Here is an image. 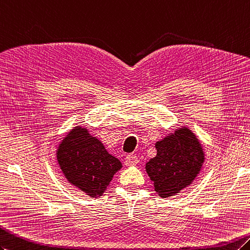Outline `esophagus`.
I'll list each match as a JSON object with an SVG mask.
<instances>
[{
	"mask_svg": "<svg viewBox=\"0 0 250 250\" xmlns=\"http://www.w3.org/2000/svg\"><path fill=\"white\" fill-rule=\"evenodd\" d=\"M138 163V159L137 156L134 154H127L125 156V164L127 166H132V165H136Z\"/></svg>",
	"mask_w": 250,
	"mask_h": 250,
	"instance_id": "34e87169",
	"label": "esophagus"
}]
</instances>
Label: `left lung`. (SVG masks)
Wrapping results in <instances>:
<instances>
[{
    "instance_id": "8db88e82",
    "label": "left lung",
    "mask_w": 250,
    "mask_h": 250,
    "mask_svg": "<svg viewBox=\"0 0 250 250\" xmlns=\"http://www.w3.org/2000/svg\"><path fill=\"white\" fill-rule=\"evenodd\" d=\"M156 156L146 164L154 190L162 198L173 196L187 188L198 175L205 154L194 133L188 127L175 131L155 144Z\"/></svg>"
}]
</instances>
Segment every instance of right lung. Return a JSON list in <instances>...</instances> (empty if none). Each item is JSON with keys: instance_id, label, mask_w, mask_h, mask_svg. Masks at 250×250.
Masks as SVG:
<instances>
[{"instance_id": "obj_1", "label": "right lung", "mask_w": 250, "mask_h": 250, "mask_svg": "<svg viewBox=\"0 0 250 250\" xmlns=\"http://www.w3.org/2000/svg\"><path fill=\"white\" fill-rule=\"evenodd\" d=\"M57 161L68 181L92 198L104 193L115 172L121 168L120 161L109 154L85 127L80 126L62 139Z\"/></svg>"}]
</instances>
